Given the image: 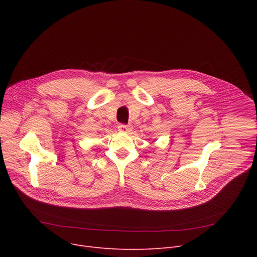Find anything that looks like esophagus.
<instances>
[{
	"label": "esophagus",
	"mask_w": 257,
	"mask_h": 257,
	"mask_svg": "<svg viewBox=\"0 0 257 257\" xmlns=\"http://www.w3.org/2000/svg\"><path fill=\"white\" fill-rule=\"evenodd\" d=\"M131 126H129V125H124V124H119L118 125V127H117V130L119 131V132H130L131 131Z\"/></svg>",
	"instance_id": "34e87169"
}]
</instances>
